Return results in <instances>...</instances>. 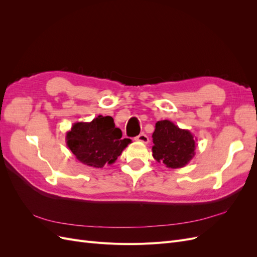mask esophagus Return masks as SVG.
I'll return each mask as SVG.
<instances>
[{"instance_id":"obj_1","label":"esophagus","mask_w":257,"mask_h":257,"mask_svg":"<svg viewBox=\"0 0 257 257\" xmlns=\"http://www.w3.org/2000/svg\"><path fill=\"white\" fill-rule=\"evenodd\" d=\"M136 141H138V142H141V143H144V144H148L149 143V137H148L146 134H141V135H138L137 137H136Z\"/></svg>"}]
</instances>
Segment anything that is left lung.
I'll use <instances>...</instances> for the list:
<instances>
[{
  "instance_id": "obj_1",
  "label": "left lung",
  "mask_w": 257,
  "mask_h": 257,
  "mask_svg": "<svg viewBox=\"0 0 257 257\" xmlns=\"http://www.w3.org/2000/svg\"><path fill=\"white\" fill-rule=\"evenodd\" d=\"M152 138L154 160L168 168L184 167L195 155L197 139L189 130L178 127L169 120L155 123Z\"/></svg>"
}]
</instances>
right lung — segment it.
Returning <instances> with one entry per match:
<instances>
[{
	"mask_svg": "<svg viewBox=\"0 0 257 257\" xmlns=\"http://www.w3.org/2000/svg\"><path fill=\"white\" fill-rule=\"evenodd\" d=\"M122 132L111 116L98 115L91 122H76L66 133V145L82 164L102 168L111 165L131 139H122Z\"/></svg>",
	"mask_w": 257,
	"mask_h": 257,
	"instance_id": "add662e5",
	"label": "right lung"
}]
</instances>
